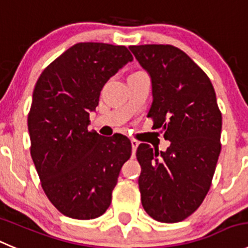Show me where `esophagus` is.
Listing matches in <instances>:
<instances>
[{"label":"esophagus","mask_w":248,"mask_h":248,"mask_svg":"<svg viewBox=\"0 0 248 248\" xmlns=\"http://www.w3.org/2000/svg\"><path fill=\"white\" fill-rule=\"evenodd\" d=\"M138 146H139V141L131 140V147H133V155H135V152H136V148H138Z\"/></svg>","instance_id":"esophagus-1"}]
</instances>
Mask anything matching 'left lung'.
I'll use <instances>...</instances> for the list:
<instances>
[{
    "instance_id": "obj_1",
    "label": "left lung",
    "mask_w": 248,
    "mask_h": 248,
    "mask_svg": "<svg viewBox=\"0 0 248 248\" xmlns=\"http://www.w3.org/2000/svg\"><path fill=\"white\" fill-rule=\"evenodd\" d=\"M152 82L147 117L170 141L158 152L140 143L139 187L146 213L178 223L203 202L220 153L221 113L213 85L185 52L171 45L129 47Z\"/></svg>"
}]
</instances>
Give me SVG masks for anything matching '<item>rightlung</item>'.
I'll list each match as a JSON object with an SVG mask.
<instances>
[{
    "instance_id": "add662e5",
    "label": "right lung",
    "mask_w": 248,
    "mask_h": 248,
    "mask_svg": "<svg viewBox=\"0 0 248 248\" xmlns=\"http://www.w3.org/2000/svg\"><path fill=\"white\" fill-rule=\"evenodd\" d=\"M133 56L125 46L80 42L41 73L28 115L32 162L51 203L74 219L102 216L122 166L131 155L126 136L87 129L103 85Z\"/></svg>"
}]
</instances>
